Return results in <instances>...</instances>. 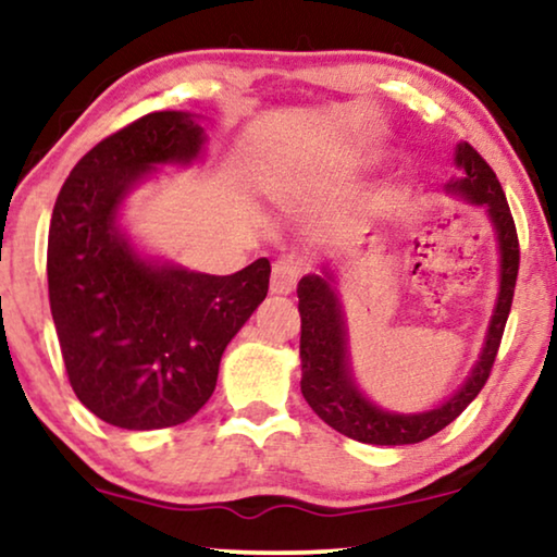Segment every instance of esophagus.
Here are the masks:
<instances>
[{
  "mask_svg": "<svg viewBox=\"0 0 557 557\" xmlns=\"http://www.w3.org/2000/svg\"><path fill=\"white\" fill-rule=\"evenodd\" d=\"M301 278V263L292 258H281L271 269V292L273 294H292Z\"/></svg>",
  "mask_w": 557,
  "mask_h": 557,
  "instance_id": "1",
  "label": "esophagus"
}]
</instances>
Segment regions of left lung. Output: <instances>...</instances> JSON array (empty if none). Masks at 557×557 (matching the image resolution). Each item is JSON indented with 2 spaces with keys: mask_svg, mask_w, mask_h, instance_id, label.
I'll list each match as a JSON object with an SVG mask.
<instances>
[{
  "mask_svg": "<svg viewBox=\"0 0 557 557\" xmlns=\"http://www.w3.org/2000/svg\"><path fill=\"white\" fill-rule=\"evenodd\" d=\"M454 164L461 170V177L448 182L446 193L486 210L499 250L497 301H494L490 326H486L482 352L459 391L423 413H395V410L375 406L355 383L347 319L337 292V271L322 265V273H307L296 288L301 314V393L311 410L342 436L375 446L418 444L459 418L490 377L509 307H512L517 269H520V243H517L515 220L497 174L482 154L471 144L461 141L456 144Z\"/></svg>",
  "mask_w": 557,
  "mask_h": 557,
  "instance_id": "8db88e82",
  "label": "left lung"
}]
</instances>
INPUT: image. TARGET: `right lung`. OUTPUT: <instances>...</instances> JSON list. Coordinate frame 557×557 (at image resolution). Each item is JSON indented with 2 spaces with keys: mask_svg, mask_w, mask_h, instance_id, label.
I'll return each instance as SVG.
<instances>
[{
  "mask_svg": "<svg viewBox=\"0 0 557 557\" xmlns=\"http://www.w3.org/2000/svg\"><path fill=\"white\" fill-rule=\"evenodd\" d=\"M197 119L157 111L111 134L52 208L48 288L67 380L90 413L126 431L189 421L215 391L227 342L269 294V258L210 276L144 256L119 223L157 166L202 159Z\"/></svg>",
  "mask_w": 557,
  "mask_h": 557,
  "instance_id": "1",
  "label": "right lung"
}]
</instances>
